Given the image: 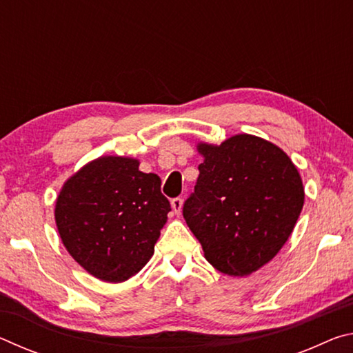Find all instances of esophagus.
I'll list each match as a JSON object with an SVG mask.
<instances>
[{"label": "esophagus", "instance_id": "esophagus-1", "mask_svg": "<svg viewBox=\"0 0 353 353\" xmlns=\"http://www.w3.org/2000/svg\"><path fill=\"white\" fill-rule=\"evenodd\" d=\"M171 207H172V212H174V214H181L182 212V199L181 198H174L171 201Z\"/></svg>", "mask_w": 353, "mask_h": 353}]
</instances>
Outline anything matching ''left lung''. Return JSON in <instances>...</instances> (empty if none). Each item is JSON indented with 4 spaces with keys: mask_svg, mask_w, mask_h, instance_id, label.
I'll return each instance as SVG.
<instances>
[{
    "mask_svg": "<svg viewBox=\"0 0 353 353\" xmlns=\"http://www.w3.org/2000/svg\"><path fill=\"white\" fill-rule=\"evenodd\" d=\"M196 149L204 162L183 218L214 270L250 276L292 234L305 201L302 177L288 154L250 134Z\"/></svg>",
    "mask_w": 353,
    "mask_h": 353,
    "instance_id": "obj_1",
    "label": "left lung"
}]
</instances>
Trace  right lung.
<instances>
[{"instance_id":"right-lung-1","label":"right lung","mask_w":353,"mask_h":353,"mask_svg":"<svg viewBox=\"0 0 353 353\" xmlns=\"http://www.w3.org/2000/svg\"><path fill=\"white\" fill-rule=\"evenodd\" d=\"M140 160L103 155L65 181L54 218L65 249L93 277L121 283L145 268L171 212Z\"/></svg>"}]
</instances>
